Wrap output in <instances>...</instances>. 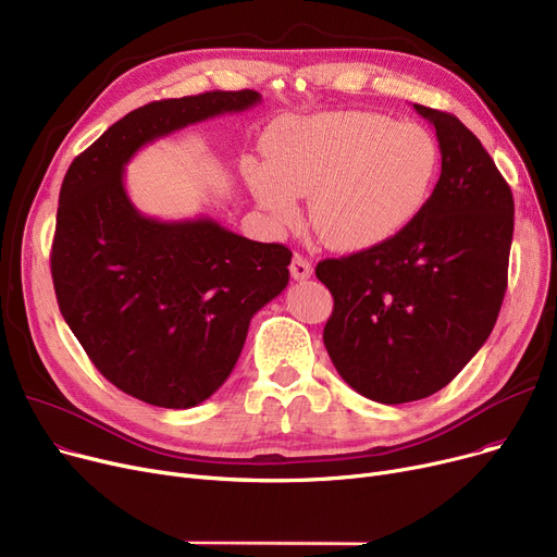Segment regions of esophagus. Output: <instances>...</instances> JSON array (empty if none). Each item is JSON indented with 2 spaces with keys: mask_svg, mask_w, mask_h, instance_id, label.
Wrapping results in <instances>:
<instances>
[{
  "mask_svg": "<svg viewBox=\"0 0 557 557\" xmlns=\"http://www.w3.org/2000/svg\"><path fill=\"white\" fill-rule=\"evenodd\" d=\"M288 271H290V277H294V280H307V277H311L313 267H311V261L305 259L302 255H294Z\"/></svg>",
  "mask_w": 557,
  "mask_h": 557,
  "instance_id": "obj_1",
  "label": "esophagus"
}]
</instances>
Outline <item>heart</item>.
Returning a JSON list of instances; mask_svg holds the SVG:
<instances>
[{
	"label": "heart",
	"instance_id": "b5f03b06",
	"mask_svg": "<svg viewBox=\"0 0 557 557\" xmlns=\"http://www.w3.org/2000/svg\"><path fill=\"white\" fill-rule=\"evenodd\" d=\"M261 149L267 162L242 166L257 202L277 223H294L296 196H307L311 227L336 250L393 239L424 210L441 169L426 128L357 110L277 122Z\"/></svg>",
	"mask_w": 557,
	"mask_h": 557
}]
</instances>
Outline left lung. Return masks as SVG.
I'll use <instances>...</instances> for the list:
<instances>
[{"label": "left lung", "instance_id": "1", "mask_svg": "<svg viewBox=\"0 0 557 557\" xmlns=\"http://www.w3.org/2000/svg\"><path fill=\"white\" fill-rule=\"evenodd\" d=\"M413 108L443 156L424 210L393 239L315 267L334 296L327 355L347 386L379 404L445 388L487 341L508 286V183L458 116Z\"/></svg>", "mask_w": 557, "mask_h": 557}]
</instances>
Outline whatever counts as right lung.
I'll return each mask as SVG.
<instances>
[{
	"label": "right lung",
	"instance_id": "add662e5",
	"mask_svg": "<svg viewBox=\"0 0 557 557\" xmlns=\"http://www.w3.org/2000/svg\"><path fill=\"white\" fill-rule=\"evenodd\" d=\"M259 101L214 90L146 103L65 173L51 246L58 307L108 382L146 404L191 408L223 386L252 315L288 284L290 250L208 216H144L124 169L141 146Z\"/></svg>",
	"mask_w": 557,
	"mask_h": 557
}]
</instances>
